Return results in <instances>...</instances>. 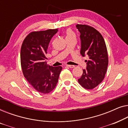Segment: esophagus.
<instances>
[{"label":"esophagus","mask_w":128,"mask_h":128,"mask_svg":"<svg viewBox=\"0 0 128 128\" xmlns=\"http://www.w3.org/2000/svg\"><path fill=\"white\" fill-rule=\"evenodd\" d=\"M66 66H67L68 67L70 68H73L75 67L74 65H72V64H67Z\"/></svg>","instance_id":"obj_1"}]
</instances>
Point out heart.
<instances>
[{
  "instance_id": "obj_1",
  "label": "heart",
  "mask_w": 128,
  "mask_h": 128,
  "mask_svg": "<svg viewBox=\"0 0 128 128\" xmlns=\"http://www.w3.org/2000/svg\"><path fill=\"white\" fill-rule=\"evenodd\" d=\"M66 34H67V36H74V34L73 32L70 30H68L66 32Z\"/></svg>"
}]
</instances>
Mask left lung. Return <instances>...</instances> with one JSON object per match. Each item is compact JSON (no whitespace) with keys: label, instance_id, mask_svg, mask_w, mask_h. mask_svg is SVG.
<instances>
[{"label":"left lung","instance_id":"1","mask_svg":"<svg viewBox=\"0 0 128 128\" xmlns=\"http://www.w3.org/2000/svg\"><path fill=\"white\" fill-rule=\"evenodd\" d=\"M80 33V54L88 56L86 60V69L78 79L84 88L91 90L97 87L104 79L108 64L107 50L101 34L93 27L87 25L77 24Z\"/></svg>","mask_w":128,"mask_h":128}]
</instances>
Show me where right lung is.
Returning a JSON list of instances; mask_svg holds the SVG:
<instances>
[{"label":"right lung","instance_id":"obj_1","mask_svg":"<svg viewBox=\"0 0 128 128\" xmlns=\"http://www.w3.org/2000/svg\"><path fill=\"white\" fill-rule=\"evenodd\" d=\"M57 29L36 31L24 39L21 48V65L24 76L37 91L43 94L51 92L58 81L62 66L53 67L46 64L49 44Z\"/></svg>","mask_w":128,"mask_h":128}]
</instances>
